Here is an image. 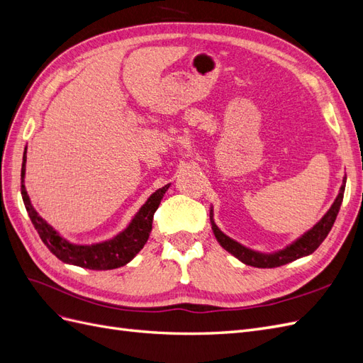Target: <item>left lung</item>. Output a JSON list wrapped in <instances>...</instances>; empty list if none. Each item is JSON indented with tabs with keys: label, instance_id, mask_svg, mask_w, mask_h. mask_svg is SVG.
I'll return each instance as SVG.
<instances>
[{
	"label": "left lung",
	"instance_id": "1",
	"mask_svg": "<svg viewBox=\"0 0 363 363\" xmlns=\"http://www.w3.org/2000/svg\"><path fill=\"white\" fill-rule=\"evenodd\" d=\"M345 183H347V177H344L342 186H340L339 194L336 196V200L333 201L332 207L328 208L327 213L320 219V221H318L311 230H307V232L301 235L298 239H295L292 244L286 245L279 251L262 252L239 244L238 240L232 239L224 232H221V228L215 224L213 207H211V224H212L213 235L219 242V245H221L225 251H228L230 255H233L236 259L245 263V265L256 267V268H277L281 265H286L289 262L312 255V252L323 244V240L327 238L328 232L332 230L340 208V204H342Z\"/></svg>",
	"mask_w": 363,
	"mask_h": 363
}]
</instances>
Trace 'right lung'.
Wrapping results in <instances>:
<instances>
[{
    "mask_svg": "<svg viewBox=\"0 0 363 363\" xmlns=\"http://www.w3.org/2000/svg\"><path fill=\"white\" fill-rule=\"evenodd\" d=\"M26 163L27 148L23 157V168H21V195H23L28 216L33 225L38 230L42 242L45 244L52 255L63 263L86 269H115L119 267H124L130 260H133V257L147 244L152 228V216H155V212L157 211L164 192H167L171 186V183H168L156 192H152L148 196L145 204H142L136 215L131 218L128 225L116 236L95 244H74L71 240L65 239L57 230L50 225L45 219L36 212V208L33 207L24 184Z\"/></svg>",
    "mask_w": 363,
    "mask_h": 363,
    "instance_id": "right-lung-1",
    "label": "right lung"
}]
</instances>
